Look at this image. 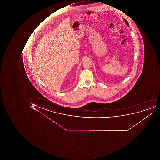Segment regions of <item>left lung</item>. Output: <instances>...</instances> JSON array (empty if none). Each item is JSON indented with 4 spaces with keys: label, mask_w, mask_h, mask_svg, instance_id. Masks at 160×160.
I'll list each match as a JSON object with an SVG mask.
<instances>
[{
    "label": "left lung",
    "mask_w": 160,
    "mask_h": 160,
    "mask_svg": "<svg viewBox=\"0 0 160 160\" xmlns=\"http://www.w3.org/2000/svg\"><path fill=\"white\" fill-rule=\"evenodd\" d=\"M123 21H124V22H125L126 24H127V25H128V27H129V25L128 23V21H127V20H125V19H123Z\"/></svg>",
    "instance_id": "left-lung-1"
}]
</instances>
